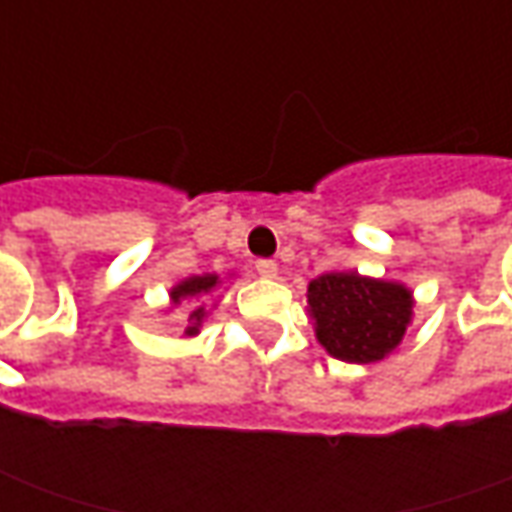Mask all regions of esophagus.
<instances>
[{
  "mask_svg": "<svg viewBox=\"0 0 512 512\" xmlns=\"http://www.w3.org/2000/svg\"><path fill=\"white\" fill-rule=\"evenodd\" d=\"M255 272L260 277H277V263L269 257H260V260H255Z\"/></svg>",
  "mask_w": 512,
  "mask_h": 512,
  "instance_id": "1",
  "label": "esophagus"
}]
</instances>
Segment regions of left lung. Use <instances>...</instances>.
I'll return each mask as SVG.
<instances>
[{
	"label": "left lung",
	"instance_id": "1",
	"mask_svg": "<svg viewBox=\"0 0 512 512\" xmlns=\"http://www.w3.org/2000/svg\"><path fill=\"white\" fill-rule=\"evenodd\" d=\"M317 340L331 357L377 362L391 354L411 323V291L357 272H331L309 283Z\"/></svg>",
	"mask_w": 512,
	"mask_h": 512
}]
</instances>
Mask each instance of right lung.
<instances>
[{
  "mask_svg": "<svg viewBox=\"0 0 512 512\" xmlns=\"http://www.w3.org/2000/svg\"><path fill=\"white\" fill-rule=\"evenodd\" d=\"M218 286V274H201V277H189L184 280L178 289H172V303H181V300H201L206 297L209 291ZM189 320H192V326L186 328V334H198V326L203 323V306L201 309H195L189 314Z\"/></svg>",
  "mask_w": 512,
  "mask_h": 512,
  "instance_id": "right-lung-1",
  "label": "right lung"
}]
</instances>
